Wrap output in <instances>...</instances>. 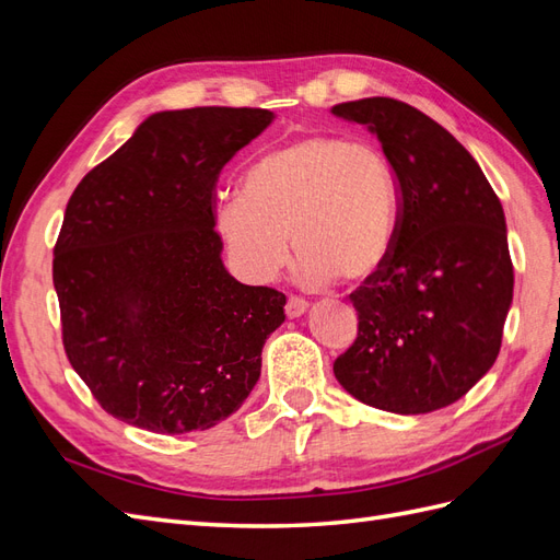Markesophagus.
Returning a JSON list of instances; mask_svg holds the SVG:
<instances>
[{
    "label": "esophagus",
    "instance_id": "esophagus-1",
    "mask_svg": "<svg viewBox=\"0 0 560 560\" xmlns=\"http://www.w3.org/2000/svg\"><path fill=\"white\" fill-rule=\"evenodd\" d=\"M308 311V301L301 299V296H290L284 303V313L287 317H299Z\"/></svg>",
    "mask_w": 560,
    "mask_h": 560
}]
</instances>
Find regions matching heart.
I'll use <instances>...</instances> for the list:
<instances>
[{"mask_svg":"<svg viewBox=\"0 0 560 560\" xmlns=\"http://www.w3.org/2000/svg\"><path fill=\"white\" fill-rule=\"evenodd\" d=\"M399 191L381 147L308 132L268 151L222 202L217 226L235 264L270 280L290 259V235L311 282L360 284L397 241Z\"/></svg>","mask_w":560,"mask_h":560,"instance_id":"obj_1","label":"heart"}]
</instances>
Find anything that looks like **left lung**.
I'll return each mask as SVG.
<instances>
[{"mask_svg":"<svg viewBox=\"0 0 560 560\" xmlns=\"http://www.w3.org/2000/svg\"><path fill=\"white\" fill-rule=\"evenodd\" d=\"M336 116L378 135L399 191L387 264L350 294L358 338L334 374L369 406L430 413L467 395L498 360L514 294L500 198L479 163L428 114L364 97Z\"/></svg>","mask_w":560,"mask_h":560,"instance_id":"1","label":"left lung"}]
</instances>
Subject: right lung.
Listing matches in <instances>:
<instances>
[{
    "label": "right lung",
    "mask_w": 560,
    "mask_h": 560,
    "mask_svg": "<svg viewBox=\"0 0 560 560\" xmlns=\"http://www.w3.org/2000/svg\"><path fill=\"white\" fill-rule=\"evenodd\" d=\"M270 121L254 107L154 114L67 202L54 247L65 354L128 425L210 430L259 381L287 299L229 276L214 198L222 167Z\"/></svg>",
    "instance_id": "obj_1"
}]
</instances>
